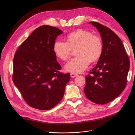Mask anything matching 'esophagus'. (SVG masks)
Returning <instances> with one entry per match:
<instances>
[{
  "label": "esophagus",
  "instance_id": "34e87169",
  "mask_svg": "<svg viewBox=\"0 0 135 135\" xmlns=\"http://www.w3.org/2000/svg\"><path fill=\"white\" fill-rule=\"evenodd\" d=\"M77 75H78L76 74H75V73H70V76H71L72 78H74V77H75Z\"/></svg>",
  "mask_w": 135,
  "mask_h": 135
}]
</instances>
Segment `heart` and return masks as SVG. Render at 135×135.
Masks as SVG:
<instances>
[{"mask_svg":"<svg viewBox=\"0 0 135 135\" xmlns=\"http://www.w3.org/2000/svg\"><path fill=\"white\" fill-rule=\"evenodd\" d=\"M67 40V42L55 41L53 47L56 56L63 61L67 60L71 55L72 50L76 49L75 55L77 56L66 64V71L81 73L88 67L90 62L94 63L100 59L103 45L99 36L80 29L69 34Z\"/></svg>","mask_w":135,"mask_h":135,"instance_id":"1","label":"heart"}]
</instances>
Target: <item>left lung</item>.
<instances>
[{"instance_id":"obj_1","label":"left lung","mask_w":135,"mask_h":135,"mask_svg":"<svg viewBox=\"0 0 135 135\" xmlns=\"http://www.w3.org/2000/svg\"><path fill=\"white\" fill-rule=\"evenodd\" d=\"M100 32L103 52L96 66L86 76L84 90L89 100L99 104L108 103L125 89L130 61L123 42L110 28L96 22H90Z\"/></svg>"}]
</instances>
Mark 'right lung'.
Masks as SVG:
<instances>
[{"label": "right lung", "instance_id": "right-lung-1", "mask_svg": "<svg viewBox=\"0 0 135 135\" xmlns=\"http://www.w3.org/2000/svg\"><path fill=\"white\" fill-rule=\"evenodd\" d=\"M63 32L50 26L35 30L19 46L13 60L12 80L26 103L40 110L54 108L62 100L69 73L61 66L54 51L56 38Z\"/></svg>", "mask_w": 135, "mask_h": 135}]
</instances>
